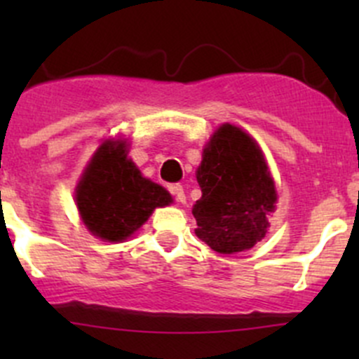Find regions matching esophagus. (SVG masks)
Instances as JSON below:
<instances>
[{
  "label": "esophagus",
  "instance_id": "34e87169",
  "mask_svg": "<svg viewBox=\"0 0 359 359\" xmlns=\"http://www.w3.org/2000/svg\"><path fill=\"white\" fill-rule=\"evenodd\" d=\"M170 193H172L173 200L177 203H186V193H184V187L180 184H173L170 186Z\"/></svg>",
  "mask_w": 359,
  "mask_h": 359
}]
</instances>
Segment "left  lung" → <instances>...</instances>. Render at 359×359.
<instances>
[{
	"label": "left lung",
	"mask_w": 359,
	"mask_h": 359,
	"mask_svg": "<svg viewBox=\"0 0 359 359\" xmlns=\"http://www.w3.org/2000/svg\"><path fill=\"white\" fill-rule=\"evenodd\" d=\"M201 198L193 206L201 241L219 253L250 250L267 233L276 189L266 159L243 130L222 125L203 151L196 172Z\"/></svg>",
	"instance_id": "obj_1"
}]
</instances>
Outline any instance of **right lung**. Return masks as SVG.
<instances>
[{
    "mask_svg": "<svg viewBox=\"0 0 359 359\" xmlns=\"http://www.w3.org/2000/svg\"><path fill=\"white\" fill-rule=\"evenodd\" d=\"M76 203L88 231L107 241L126 240L158 206L172 203L165 187L140 175L121 140L104 142L86 166Z\"/></svg>",
    "mask_w": 359,
    "mask_h": 359,
    "instance_id": "obj_1",
    "label": "right lung"
}]
</instances>
